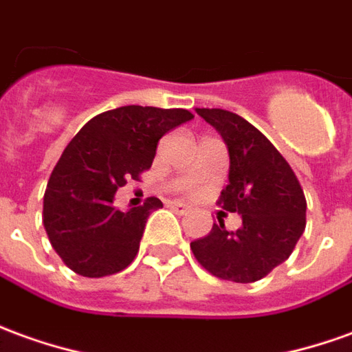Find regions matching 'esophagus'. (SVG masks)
I'll return each mask as SVG.
<instances>
[{
	"instance_id": "esophagus-1",
	"label": "esophagus",
	"mask_w": 352,
	"mask_h": 352,
	"mask_svg": "<svg viewBox=\"0 0 352 352\" xmlns=\"http://www.w3.org/2000/svg\"><path fill=\"white\" fill-rule=\"evenodd\" d=\"M169 208L175 211V213H179V215H186V213L190 211V208H188V206H184V204H181V201H169Z\"/></svg>"
}]
</instances>
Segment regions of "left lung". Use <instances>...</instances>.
I'll return each instance as SVG.
<instances>
[{
	"mask_svg": "<svg viewBox=\"0 0 352 352\" xmlns=\"http://www.w3.org/2000/svg\"><path fill=\"white\" fill-rule=\"evenodd\" d=\"M227 144L228 184L219 204L242 215L227 230L219 219L208 236L190 242L194 257L213 276L250 284L292 255L305 230L307 200L294 169L248 120L223 108H196Z\"/></svg>",
	"mask_w": 352,
	"mask_h": 352,
	"instance_id": "8db88e82",
	"label": "left lung"
}]
</instances>
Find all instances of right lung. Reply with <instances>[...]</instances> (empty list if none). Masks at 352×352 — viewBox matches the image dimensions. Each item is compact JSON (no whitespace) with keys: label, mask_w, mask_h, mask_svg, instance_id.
<instances>
[{"label":"right lung","mask_w":352,"mask_h":352,"mask_svg":"<svg viewBox=\"0 0 352 352\" xmlns=\"http://www.w3.org/2000/svg\"><path fill=\"white\" fill-rule=\"evenodd\" d=\"M192 118L184 108L129 104L102 112L78 131L43 196V227L68 269L100 278L133 261L146 219L164 204L148 198L120 211L116 190L151 168L164 135Z\"/></svg>","instance_id":"obj_1"}]
</instances>
